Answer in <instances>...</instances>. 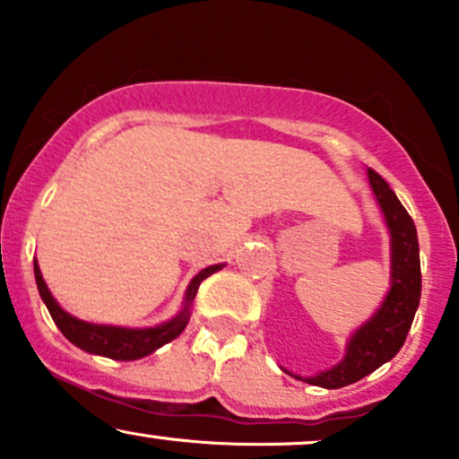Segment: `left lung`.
<instances>
[{
    "label": "left lung",
    "instance_id": "1",
    "mask_svg": "<svg viewBox=\"0 0 459 459\" xmlns=\"http://www.w3.org/2000/svg\"><path fill=\"white\" fill-rule=\"evenodd\" d=\"M368 186L380 204L388 237H391V289L382 299L380 308L356 328L345 345V356L334 367L324 368L315 376L302 377L287 371L296 380H302L321 388L350 386L380 368L384 362L393 360L402 350L412 325L414 313L420 299V259L416 226L405 212L403 204L394 196L388 183L368 168Z\"/></svg>",
    "mask_w": 459,
    "mask_h": 459
}]
</instances>
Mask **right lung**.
<instances>
[{"mask_svg": "<svg viewBox=\"0 0 459 459\" xmlns=\"http://www.w3.org/2000/svg\"><path fill=\"white\" fill-rule=\"evenodd\" d=\"M222 267L224 263H218V265H209L204 267V270H200L196 276L192 278V282L187 284L183 308L178 310L172 319L163 321L160 325H151V328L103 325V324H91V321H82L73 317V315L66 313V310L56 302V298L51 296L43 273H40L39 261L36 259H34V276H36V284H39V293L40 298H43L47 310H49L51 319L56 321L57 328H60L62 334H65L73 345H77L79 350L88 351V354L112 358V360H138V358H144L152 354L155 350H160L161 345L170 343L172 339H177V336L186 330L200 282H203L207 276H212V273L222 270Z\"/></svg>", "mask_w": 459, "mask_h": 459, "instance_id": "add662e5", "label": "right lung"}]
</instances>
